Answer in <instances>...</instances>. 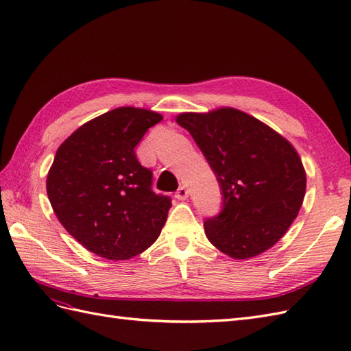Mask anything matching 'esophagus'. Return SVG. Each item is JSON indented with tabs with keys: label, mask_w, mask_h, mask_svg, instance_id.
I'll return each instance as SVG.
<instances>
[{
	"label": "esophagus",
	"mask_w": 351,
	"mask_h": 351,
	"mask_svg": "<svg viewBox=\"0 0 351 351\" xmlns=\"http://www.w3.org/2000/svg\"><path fill=\"white\" fill-rule=\"evenodd\" d=\"M188 195H190V191H188V188H186L185 185L179 186V188H178V191L175 193V197H176L178 200H185Z\"/></svg>",
	"instance_id": "obj_1"
}]
</instances>
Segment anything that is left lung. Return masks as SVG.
I'll return each mask as SVG.
<instances>
[{"label":"left lung","mask_w":351,"mask_h":351,"mask_svg":"<svg viewBox=\"0 0 351 351\" xmlns=\"http://www.w3.org/2000/svg\"><path fill=\"white\" fill-rule=\"evenodd\" d=\"M176 123L190 132L221 188L222 209L204 221L210 243L236 259L274 246L305 195L298 152L267 124L234 108L184 112Z\"/></svg>","instance_id":"1"}]
</instances>
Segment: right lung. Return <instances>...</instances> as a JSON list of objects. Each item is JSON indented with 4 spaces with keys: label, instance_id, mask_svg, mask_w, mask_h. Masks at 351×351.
I'll return each instance as SVG.
<instances>
[{
    "label": "right lung",
    "instance_id": "1",
    "mask_svg": "<svg viewBox=\"0 0 351 351\" xmlns=\"http://www.w3.org/2000/svg\"><path fill=\"white\" fill-rule=\"evenodd\" d=\"M163 120L121 106L78 128L58 148L47 195L65 230L90 252L130 259L160 236L172 200L152 191V172L134 154L143 134Z\"/></svg>",
    "mask_w": 351,
    "mask_h": 351
}]
</instances>
